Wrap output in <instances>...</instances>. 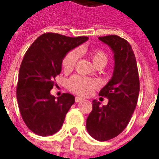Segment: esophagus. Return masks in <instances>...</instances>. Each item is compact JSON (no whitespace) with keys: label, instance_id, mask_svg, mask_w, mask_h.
<instances>
[{"label":"esophagus","instance_id":"1","mask_svg":"<svg viewBox=\"0 0 159 159\" xmlns=\"http://www.w3.org/2000/svg\"><path fill=\"white\" fill-rule=\"evenodd\" d=\"M83 100H84V99H83L82 97H76V98H75V102H82Z\"/></svg>","mask_w":159,"mask_h":159}]
</instances>
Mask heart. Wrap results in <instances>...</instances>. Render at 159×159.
<instances>
[{
	"label": "heart",
	"mask_w": 159,
	"mask_h": 159,
	"mask_svg": "<svg viewBox=\"0 0 159 159\" xmlns=\"http://www.w3.org/2000/svg\"><path fill=\"white\" fill-rule=\"evenodd\" d=\"M90 57L95 66L99 63L107 62V56L104 51L100 49L90 51ZM78 59V53L76 50L70 51L62 60V67L65 71H71L75 67ZM67 86L72 92L77 94L87 96L89 95L96 87H98V82L97 80L81 77V76H73L68 80Z\"/></svg>",
	"instance_id": "b5f03b06"
}]
</instances>
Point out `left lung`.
I'll use <instances>...</instances> for the list:
<instances>
[{"label": "left lung", "mask_w": 159, "mask_h": 159, "mask_svg": "<svg viewBox=\"0 0 159 159\" xmlns=\"http://www.w3.org/2000/svg\"><path fill=\"white\" fill-rule=\"evenodd\" d=\"M114 53V72L99 95L109 100L101 106L92 102V111L87 119V129L92 138L106 141L119 135L126 128L135 110L139 94V78L132 47L117 35L99 37Z\"/></svg>", "instance_id": "8db88e82"}]
</instances>
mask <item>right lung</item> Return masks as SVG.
<instances>
[{
    "instance_id": "1",
    "label": "right lung",
    "mask_w": 159,
    "mask_h": 159,
    "mask_svg": "<svg viewBox=\"0 0 159 159\" xmlns=\"http://www.w3.org/2000/svg\"><path fill=\"white\" fill-rule=\"evenodd\" d=\"M88 40L87 36L76 38L46 33L34 42L25 53L19 72L16 97L24 122L40 136L52 135L62 127L74 96L50 94L54 80L62 71V62L69 51Z\"/></svg>"
}]
</instances>
